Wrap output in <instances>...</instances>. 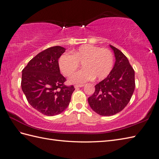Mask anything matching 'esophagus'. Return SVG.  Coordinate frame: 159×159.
Wrapping results in <instances>:
<instances>
[{"instance_id": "esophagus-1", "label": "esophagus", "mask_w": 159, "mask_h": 159, "mask_svg": "<svg viewBox=\"0 0 159 159\" xmlns=\"http://www.w3.org/2000/svg\"><path fill=\"white\" fill-rule=\"evenodd\" d=\"M84 84H78V85H75V88H78V87H84Z\"/></svg>"}]
</instances>
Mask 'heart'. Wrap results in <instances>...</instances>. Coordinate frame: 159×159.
I'll return each instance as SVG.
<instances>
[{
    "mask_svg": "<svg viewBox=\"0 0 159 159\" xmlns=\"http://www.w3.org/2000/svg\"><path fill=\"white\" fill-rule=\"evenodd\" d=\"M59 67L63 75L69 76L75 73L82 64L84 69L69 79L73 84H82L96 78L103 80L108 76L114 66L111 51L91 45H84L72 51L71 55L63 53L59 58Z\"/></svg>",
    "mask_w": 159,
    "mask_h": 159,
    "instance_id": "obj_1",
    "label": "heart"
}]
</instances>
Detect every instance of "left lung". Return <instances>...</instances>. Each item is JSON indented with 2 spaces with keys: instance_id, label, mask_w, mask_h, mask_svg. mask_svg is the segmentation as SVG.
I'll return each instance as SVG.
<instances>
[{
  "instance_id": "obj_1",
  "label": "left lung",
  "mask_w": 159,
  "mask_h": 159,
  "mask_svg": "<svg viewBox=\"0 0 159 159\" xmlns=\"http://www.w3.org/2000/svg\"><path fill=\"white\" fill-rule=\"evenodd\" d=\"M115 63L110 75L95 86L88 98L91 109L101 116H112L120 112L129 102L135 89V72L127 57L112 45Z\"/></svg>"
}]
</instances>
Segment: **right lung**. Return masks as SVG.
Listing matches in <instances>:
<instances>
[{
    "instance_id": "1",
    "label": "right lung",
    "mask_w": 159,
    "mask_h": 159,
    "mask_svg": "<svg viewBox=\"0 0 159 159\" xmlns=\"http://www.w3.org/2000/svg\"><path fill=\"white\" fill-rule=\"evenodd\" d=\"M66 49L60 46L43 51L22 70L21 89L30 104L47 116L60 114L67 108L74 86H66L58 60Z\"/></svg>"
}]
</instances>
